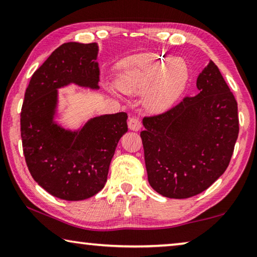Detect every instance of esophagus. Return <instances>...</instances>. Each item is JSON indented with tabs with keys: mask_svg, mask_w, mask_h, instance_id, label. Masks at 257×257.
I'll list each match as a JSON object with an SVG mask.
<instances>
[{
	"mask_svg": "<svg viewBox=\"0 0 257 257\" xmlns=\"http://www.w3.org/2000/svg\"><path fill=\"white\" fill-rule=\"evenodd\" d=\"M128 127H129L130 130H134V132H138V130L142 128L141 120L136 118V116H130L129 120H128Z\"/></svg>",
	"mask_w": 257,
	"mask_h": 257,
	"instance_id": "obj_1",
	"label": "esophagus"
}]
</instances>
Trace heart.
Returning a JSON list of instances; mask_svg holds the SVG:
<instances>
[{"instance_id": "1", "label": "heart", "mask_w": 257, "mask_h": 257, "mask_svg": "<svg viewBox=\"0 0 257 257\" xmlns=\"http://www.w3.org/2000/svg\"><path fill=\"white\" fill-rule=\"evenodd\" d=\"M154 80L156 82L147 98V106L152 111L161 112L171 107L180 97L188 81V73L186 68L172 60L142 54L125 64L120 86L124 90H135Z\"/></svg>"}]
</instances>
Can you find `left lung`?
Wrapping results in <instances>:
<instances>
[{
    "label": "left lung",
    "mask_w": 257,
    "mask_h": 257,
    "mask_svg": "<svg viewBox=\"0 0 257 257\" xmlns=\"http://www.w3.org/2000/svg\"><path fill=\"white\" fill-rule=\"evenodd\" d=\"M196 86V96L143 119L147 178L152 188L169 198L193 197L219 179L238 137L237 101L213 61Z\"/></svg>",
    "instance_id": "8db88e82"
}]
</instances>
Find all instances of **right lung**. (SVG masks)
Returning <instances> with one entry per match:
<instances>
[{
    "instance_id": "right-lung-1",
    "label": "right lung",
    "mask_w": 257,
    "mask_h": 257,
    "mask_svg": "<svg viewBox=\"0 0 257 257\" xmlns=\"http://www.w3.org/2000/svg\"><path fill=\"white\" fill-rule=\"evenodd\" d=\"M97 53L96 43L59 46L34 72L21 108V139L30 175L64 201L89 198L103 188L118 142L128 132L125 112L96 116L76 132L54 121L61 87L99 88Z\"/></svg>"
}]
</instances>
